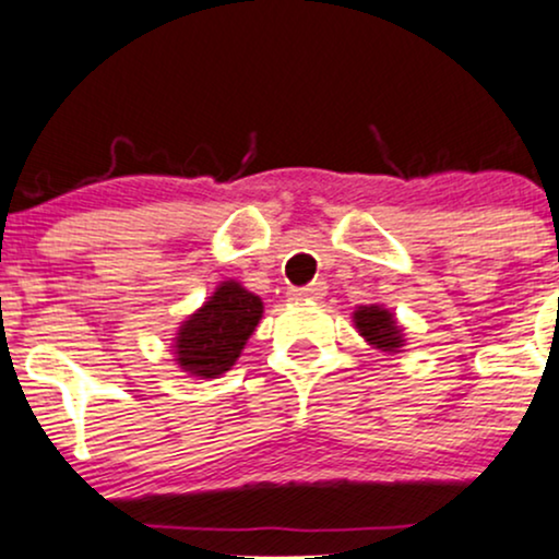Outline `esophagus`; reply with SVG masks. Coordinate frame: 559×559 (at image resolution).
I'll return each instance as SVG.
<instances>
[{
  "label": "esophagus",
  "instance_id": "obj_1",
  "mask_svg": "<svg viewBox=\"0 0 559 559\" xmlns=\"http://www.w3.org/2000/svg\"><path fill=\"white\" fill-rule=\"evenodd\" d=\"M323 292H325L323 284H310V286H301V288H292V299H297V301L320 299V297H323Z\"/></svg>",
  "mask_w": 559,
  "mask_h": 559
}]
</instances>
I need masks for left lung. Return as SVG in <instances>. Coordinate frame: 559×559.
<instances>
[{
  "label": "left lung",
  "mask_w": 559,
  "mask_h": 559,
  "mask_svg": "<svg viewBox=\"0 0 559 559\" xmlns=\"http://www.w3.org/2000/svg\"><path fill=\"white\" fill-rule=\"evenodd\" d=\"M357 329L370 344H376L383 352H396L402 346V333L396 329L394 318L383 307H360L355 312Z\"/></svg>",
  "instance_id": "8db88e82"
}]
</instances>
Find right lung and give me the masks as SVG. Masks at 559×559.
Instances as JSON below:
<instances>
[{
  "label": "right lung",
  "instance_id": "1",
  "mask_svg": "<svg viewBox=\"0 0 559 559\" xmlns=\"http://www.w3.org/2000/svg\"><path fill=\"white\" fill-rule=\"evenodd\" d=\"M262 318V301L252 292L226 281L217 292L181 325L176 336V357L186 373L217 378L236 357L258 329Z\"/></svg>",
  "mask_w": 559,
  "mask_h": 559
}]
</instances>
